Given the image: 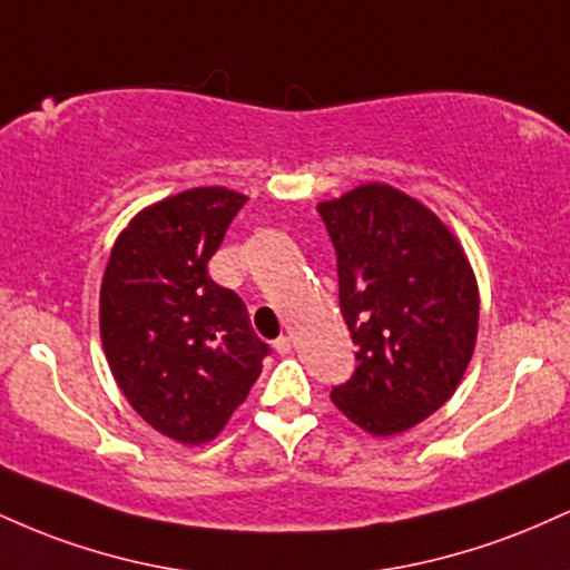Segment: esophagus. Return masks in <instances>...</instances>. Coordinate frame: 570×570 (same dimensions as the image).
I'll list each match as a JSON object with an SVG mask.
<instances>
[{"label":"esophagus","mask_w":570,"mask_h":570,"mask_svg":"<svg viewBox=\"0 0 570 570\" xmlns=\"http://www.w3.org/2000/svg\"><path fill=\"white\" fill-rule=\"evenodd\" d=\"M273 348H276L281 356H286V353L292 351V337L289 335H284V337H278L276 343H273Z\"/></svg>","instance_id":"34e87169"}]
</instances>
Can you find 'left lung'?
Returning a JSON list of instances; mask_svg holds the SVG:
<instances>
[{"instance_id": "8db88e82", "label": "left lung", "mask_w": 570, "mask_h": 570, "mask_svg": "<svg viewBox=\"0 0 570 570\" xmlns=\"http://www.w3.org/2000/svg\"><path fill=\"white\" fill-rule=\"evenodd\" d=\"M337 254L358 367L335 407L372 436L402 434L455 394L472 362L480 289L461 240L402 189L367 181L318 203Z\"/></svg>"}]
</instances>
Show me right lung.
<instances>
[{
  "label": "right lung",
  "mask_w": 570,
  "mask_h": 570,
  "mask_svg": "<svg viewBox=\"0 0 570 570\" xmlns=\"http://www.w3.org/2000/svg\"><path fill=\"white\" fill-rule=\"evenodd\" d=\"M248 198L193 187L141 208L117 235L98 297L109 370L144 421L181 444L212 442L246 402L267 345L244 299L214 284V257Z\"/></svg>",
  "instance_id": "right-lung-1"
}]
</instances>
